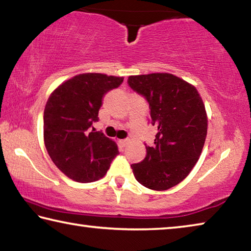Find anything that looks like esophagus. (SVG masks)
Listing matches in <instances>:
<instances>
[{"instance_id":"obj_1","label":"esophagus","mask_w":251,"mask_h":251,"mask_svg":"<svg viewBox=\"0 0 251 251\" xmlns=\"http://www.w3.org/2000/svg\"><path fill=\"white\" fill-rule=\"evenodd\" d=\"M118 143H120V145L122 147H125L127 145V143H128V139H120V141H118Z\"/></svg>"}]
</instances>
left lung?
I'll list each match as a JSON object with an SVG mask.
<instances>
[{
    "mask_svg": "<svg viewBox=\"0 0 251 251\" xmlns=\"http://www.w3.org/2000/svg\"><path fill=\"white\" fill-rule=\"evenodd\" d=\"M130 88L150 104L157 126L152 146L143 161L131 165L139 184L166 190L188 176L201 157L207 136L205 105L196 87L169 73L129 76Z\"/></svg>",
    "mask_w": 251,
    "mask_h": 251,
    "instance_id": "1",
    "label": "left lung"
}]
</instances>
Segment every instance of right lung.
I'll return each mask as SVG.
<instances>
[{"mask_svg":"<svg viewBox=\"0 0 251 251\" xmlns=\"http://www.w3.org/2000/svg\"><path fill=\"white\" fill-rule=\"evenodd\" d=\"M124 77L100 73L76 75L50 95L44 109V143L50 159L63 174L78 182L99 180L118 154L116 143L96 131L106 93Z\"/></svg>","mask_w":251,"mask_h":251,"instance_id":"add662e5","label":"right lung"}]
</instances>
